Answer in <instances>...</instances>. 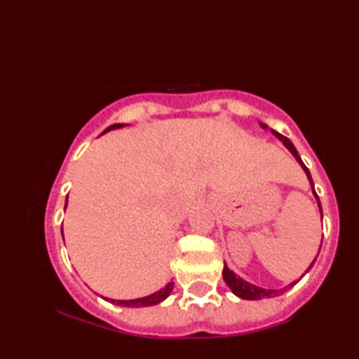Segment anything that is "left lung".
<instances>
[{
    "mask_svg": "<svg viewBox=\"0 0 359 359\" xmlns=\"http://www.w3.org/2000/svg\"><path fill=\"white\" fill-rule=\"evenodd\" d=\"M261 126L262 128H266L265 125H262L261 123ZM274 135L278 137V139L285 144V148H288V151L292 152V154L294 156V158L297 160V162H299V165L302 166V170L306 171V174H307V177H309V180H310V185H311V189H313V194L316 196V199H318V207H319V211H321V215H323V210H321V202H319V197H318V194H316V191H315V188H313V180H311V175H310V171H309V168L304 165V162L301 160V157H299V154H297V151H296V148L293 147V143L290 142L287 137H284L282 134H279V133H276V131H271ZM321 248V247H319ZM316 261V259H315ZM315 261L310 264V266L307 269V271L311 269V266H313V264H315ZM306 271V273H307ZM222 274H224V280L226 282V285L231 288V292L236 294V296H239V297H242V299H250V301H255V299H262V297H273V296H279L280 293H284V292H287V290L290 288V287H293L296 282H293V284H290V285H287L285 288H280V290H269V288H261V287H256V285H253V284H250V282H247V280H243L242 278H239V276H236V274L228 269L226 266V264L224 265V271H222Z\"/></svg>",
    "mask_w": 359,
    "mask_h": 359,
    "instance_id": "obj_1",
    "label": "left lung"
}]
</instances>
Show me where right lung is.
<instances>
[{"mask_svg": "<svg viewBox=\"0 0 359 359\" xmlns=\"http://www.w3.org/2000/svg\"><path fill=\"white\" fill-rule=\"evenodd\" d=\"M123 126V123H116V125H111L109 128H106L104 133L111 131V129H117V128H121ZM66 205H67V199H66V203H65V210H66ZM62 234H63V228H62ZM174 287V282H170L165 288L160 290V292H156L152 293L149 296H144V297H139V299H129V301H117V299H108V297H104L106 301H109L112 304H116V306H123V307H149V306H156V304L165 301L168 296H170L171 290Z\"/></svg>", "mask_w": 359, "mask_h": 359, "instance_id": "obj_1", "label": "right lung"}]
</instances>
